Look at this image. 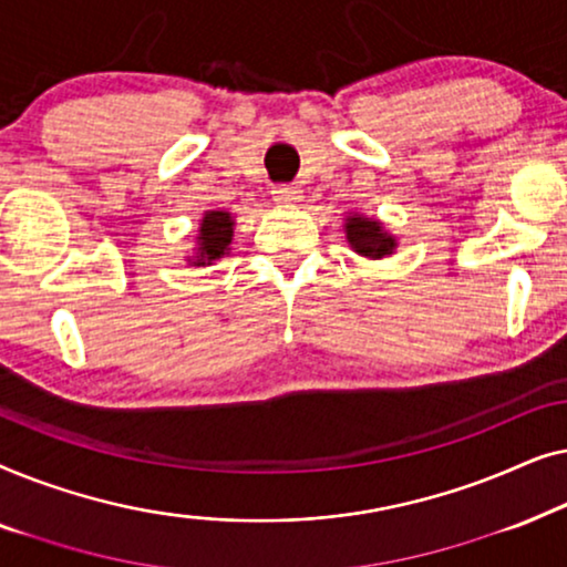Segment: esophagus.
I'll return each instance as SVG.
<instances>
[{"label": "esophagus", "instance_id": "1", "mask_svg": "<svg viewBox=\"0 0 567 567\" xmlns=\"http://www.w3.org/2000/svg\"><path fill=\"white\" fill-rule=\"evenodd\" d=\"M274 200H276V204H284V206L297 204V200H301V188H299V185H276Z\"/></svg>", "mask_w": 567, "mask_h": 567}]
</instances>
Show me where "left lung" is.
<instances>
[{"instance_id":"left-lung-1","label":"left lung","mask_w":567,"mask_h":567,"mask_svg":"<svg viewBox=\"0 0 567 567\" xmlns=\"http://www.w3.org/2000/svg\"><path fill=\"white\" fill-rule=\"evenodd\" d=\"M343 231L348 247L361 258L382 260L398 250V237L384 227L382 219H374V216H363L359 212L348 214Z\"/></svg>"}]
</instances>
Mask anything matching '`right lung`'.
Segmentation results:
<instances>
[{"instance_id":"obj_1","label":"right lung","mask_w":567,"mask_h":567,"mask_svg":"<svg viewBox=\"0 0 567 567\" xmlns=\"http://www.w3.org/2000/svg\"><path fill=\"white\" fill-rule=\"evenodd\" d=\"M231 237H235V216L229 212H206L200 216V224L196 229V247L188 255V266L193 268H206L214 266L216 260H221L224 255H229Z\"/></svg>"}]
</instances>
